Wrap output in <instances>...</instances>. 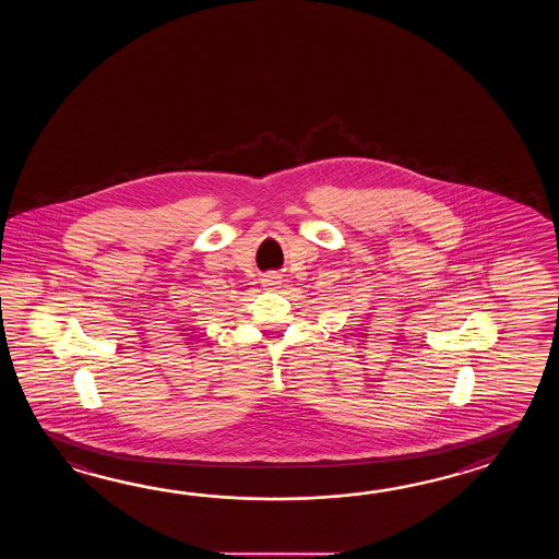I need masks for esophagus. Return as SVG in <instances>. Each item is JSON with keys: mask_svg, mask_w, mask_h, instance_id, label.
I'll list each match as a JSON object with an SVG mask.
<instances>
[{"mask_svg": "<svg viewBox=\"0 0 559 559\" xmlns=\"http://www.w3.org/2000/svg\"><path fill=\"white\" fill-rule=\"evenodd\" d=\"M262 284L265 289L275 292V289H280V285H282V275L270 272V274L263 275Z\"/></svg>", "mask_w": 559, "mask_h": 559, "instance_id": "1", "label": "esophagus"}]
</instances>
